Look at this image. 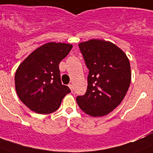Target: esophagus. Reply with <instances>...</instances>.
<instances>
[{
	"label": "esophagus",
	"instance_id": "34e87169",
	"mask_svg": "<svg viewBox=\"0 0 153 153\" xmlns=\"http://www.w3.org/2000/svg\"><path fill=\"white\" fill-rule=\"evenodd\" d=\"M68 87L70 88V89L71 90V92H73V85L72 84H69Z\"/></svg>",
	"mask_w": 153,
	"mask_h": 153
}]
</instances>
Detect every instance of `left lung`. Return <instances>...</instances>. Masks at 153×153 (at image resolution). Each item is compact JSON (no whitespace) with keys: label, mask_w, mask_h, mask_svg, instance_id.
Listing matches in <instances>:
<instances>
[{"label":"left lung","mask_w":153,"mask_h":153,"mask_svg":"<svg viewBox=\"0 0 153 153\" xmlns=\"http://www.w3.org/2000/svg\"><path fill=\"white\" fill-rule=\"evenodd\" d=\"M79 46L89 72L86 92L77 97V102L89 116L107 115L120 104L130 86L129 59L110 41L93 39Z\"/></svg>","instance_id":"8db88e82"}]
</instances>
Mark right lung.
<instances>
[{
    "mask_svg": "<svg viewBox=\"0 0 153 153\" xmlns=\"http://www.w3.org/2000/svg\"><path fill=\"white\" fill-rule=\"evenodd\" d=\"M69 43L50 42L36 49L15 71V90L20 100L39 114L55 112L71 92L61 84L59 64L72 48Z\"/></svg>",
    "mask_w": 153,
    "mask_h": 153,
    "instance_id": "obj_1",
    "label": "right lung"
}]
</instances>
